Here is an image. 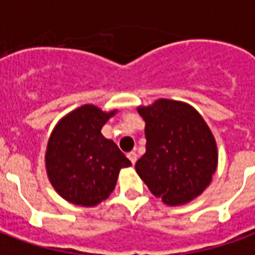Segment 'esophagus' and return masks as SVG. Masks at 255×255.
<instances>
[{"label":"esophagus","instance_id":"esophagus-1","mask_svg":"<svg viewBox=\"0 0 255 255\" xmlns=\"http://www.w3.org/2000/svg\"><path fill=\"white\" fill-rule=\"evenodd\" d=\"M127 157L129 158V161H131L132 164H135V162H136V160H138V154H136L135 151H129V153L127 154Z\"/></svg>","mask_w":255,"mask_h":255}]
</instances>
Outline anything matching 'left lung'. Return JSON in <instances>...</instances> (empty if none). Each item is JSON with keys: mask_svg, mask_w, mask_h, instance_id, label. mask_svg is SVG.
I'll use <instances>...</instances> for the list:
<instances>
[{"mask_svg": "<svg viewBox=\"0 0 255 255\" xmlns=\"http://www.w3.org/2000/svg\"><path fill=\"white\" fill-rule=\"evenodd\" d=\"M138 112L146 123V153L135 168L150 191L171 206L202 194L217 168V147L201 115L171 100Z\"/></svg>", "mask_w": 255, "mask_h": 255, "instance_id": "left-lung-1", "label": "left lung"}]
</instances>
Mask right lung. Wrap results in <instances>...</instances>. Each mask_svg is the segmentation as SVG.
<instances>
[{"instance_id":"obj_1","label":"right lung","mask_w":255,"mask_h":255,"mask_svg":"<svg viewBox=\"0 0 255 255\" xmlns=\"http://www.w3.org/2000/svg\"><path fill=\"white\" fill-rule=\"evenodd\" d=\"M115 112L83 105L60 120L49 139L46 169L56 191L68 202L94 206L109 197L119 171L131 165L101 129Z\"/></svg>"}]
</instances>
